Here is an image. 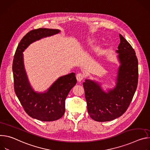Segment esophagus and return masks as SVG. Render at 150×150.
<instances>
[{
  "label": "esophagus",
  "instance_id": "esophagus-1",
  "mask_svg": "<svg viewBox=\"0 0 150 150\" xmlns=\"http://www.w3.org/2000/svg\"><path fill=\"white\" fill-rule=\"evenodd\" d=\"M85 77V75L84 73H78V74L76 75L77 80V81H81Z\"/></svg>",
  "mask_w": 150,
  "mask_h": 150
}]
</instances>
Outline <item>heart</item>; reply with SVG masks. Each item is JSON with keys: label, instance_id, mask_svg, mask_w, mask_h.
I'll use <instances>...</instances> for the list:
<instances>
[{"label": "heart", "instance_id": "obj_1", "mask_svg": "<svg viewBox=\"0 0 150 150\" xmlns=\"http://www.w3.org/2000/svg\"><path fill=\"white\" fill-rule=\"evenodd\" d=\"M93 42H94L93 40H91V41H90V43H91V44H93Z\"/></svg>", "mask_w": 150, "mask_h": 150}]
</instances>
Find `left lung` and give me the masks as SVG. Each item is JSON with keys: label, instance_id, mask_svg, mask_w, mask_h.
<instances>
[{"label": "left lung", "instance_id": "obj_1", "mask_svg": "<svg viewBox=\"0 0 150 150\" xmlns=\"http://www.w3.org/2000/svg\"><path fill=\"white\" fill-rule=\"evenodd\" d=\"M119 36L120 43L116 52L120 65L115 86L106 92L95 81L86 79L83 83L88 114L97 122L120 117L129 107L137 88L138 62L135 52L122 35Z\"/></svg>", "mask_w": 150, "mask_h": 150}]
</instances>
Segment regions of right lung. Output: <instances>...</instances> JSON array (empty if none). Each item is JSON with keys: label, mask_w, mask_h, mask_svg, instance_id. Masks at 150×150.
<instances>
[{"label": "right lung", "mask_w": 150, "mask_h": 150, "mask_svg": "<svg viewBox=\"0 0 150 150\" xmlns=\"http://www.w3.org/2000/svg\"><path fill=\"white\" fill-rule=\"evenodd\" d=\"M60 30L40 28L29 31L16 48L12 64L14 90L26 113L32 118L43 122L57 120L62 117L65 101L77 80L74 73L59 77L47 90L42 93L34 91L24 69V50L33 42L58 34Z\"/></svg>", "instance_id": "add662e5"}]
</instances>
